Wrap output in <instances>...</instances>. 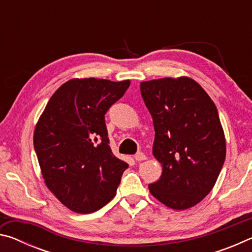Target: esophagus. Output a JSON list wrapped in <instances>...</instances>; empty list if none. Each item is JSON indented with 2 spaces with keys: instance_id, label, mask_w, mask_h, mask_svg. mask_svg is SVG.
Returning <instances> with one entry per match:
<instances>
[{
  "instance_id": "obj_1",
  "label": "esophagus",
  "mask_w": 252,
  "mask_h": 252,
  "mask_svg": "<svg viewBox=\"0 0 252 252\" xmlns=\"http://www.w3.org/2000/svg\"><path fill=\"white\" fill-rule=\"evenodd\" d=\"M134 159L136 161H143V160H147V156L144 155L143 152H138L136 155L134 156Z\"/></svg>"
}]
</instances>
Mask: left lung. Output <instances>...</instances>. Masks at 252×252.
<instances>
[{
    "label": "left lung",
    "mask_w": 252,
    "mask_h": 252,
    "mask_svg": "<svg viewBox=\"0 0 252 252\" xmlns=\"http://www.w3.org/2000/svg\"><path fill=\"white\" fill-rule=\"evenodd\" d=\"M140 89L155 126L153 156L162 165L160 179L149 190L167 207L186 210L210 192L223 165L218 110L188 76L144 81Z\"/></svg>",
    "instance_id": "obj_1"
}]
</instances>
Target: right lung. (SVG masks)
I'll return each mask as SVG.
<instances>
[{
  "label": "right lung",
  "mask_w": 252,
  "mask_h": 252,
  "mask_svg": "<svg viewBox=\"0 0 252 252\" xmlns=\"http://www.w3.org/2000/svg\"><path fill=\"white\" fill-rule=\"evenodd\" d=\"M129 87V80L72 79L54 92L36 123L33 143L42 177L72 211L104 207L129 167L111 151L104 120Z\"/></svg>",
  "instance_id": "right-lung-1"
}]
</instances>
